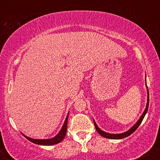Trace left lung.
I'll return each mask as SVG.
<instances>
[{
    "instance_id": "8db88e82",
    "label": "left lung",
    "mask_w": 160,
    "mask_h": 160,
    "mask_svg": "<svg viewBox=\"0 0 160 160\" xmlns=\"http://www.w3.org/2000/svg\"><path fill=\"white\" fill-rule=\"evenodd\" d=\"M147 86V89H148V86L146 85ZM148 106H149V92H148V102H147V105H146V108H145L144 113H142V115L141 116V117L139 118V120L137 121V122L135 123L134 126L130 128L129 130H128L127 132H125L123 133H120V134H110V133H108V132H105L102 131V129H100L98 127V126H97L96 123H95V122L94 120V124H95V127L96 128L97 132L100 134L102 136H103L104 138H110V139H122V138H126L128 136H129L130 135H132L134 132L135 131V130L137 129L138 127L139 126H140V124L141 123V122H142L143 119H144V116L146 115L147 112H148Z\"/></svg>"
}]
</instances>
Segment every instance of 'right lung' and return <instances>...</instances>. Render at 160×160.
Wrapping results in <instances>:
<instances>
[{"mask_svg": "<svg viewBox=\"0 0 160 160\" xmlns=\"http://www.w3.org/2000/svg\"><path fill=\"white\" fill-rule=\"evenodd\" d=\"M68 118V114L67 117H66L65 122H64L63 126L62 127V129L60 130L59 132L57 134L56 136L52 138H49V139H34V138H31L25 136V135H23L25 138H26L28 140L32 141V142H33L34 144H40V145L56 144H58V143L61 142V141L64 139V138L65 137L66 132H67Z\"/></svg>", "mask_w": 160, "mask_h": 160, "instance_id": "obj_1", "label": "right lung"}]
</instances>
